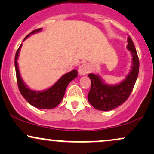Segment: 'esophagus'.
<instances>
[{"label": "esophagus", "instance_id": "34e87169", "mask_svg": "<svg viewBox=\"0 0 154 154\" xmlns=\"http://www.w3.org/2000/svg\"><path fill=\"white\" fill-rule=\"evenodd\" d=\"M90 69H91V68L88 63H83L82 65L79 66L78 72L80 75H85L90 72Z\"/></svg>", "mask_w": 154, "mask_h": 154}]
</instances>
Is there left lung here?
I'll list each match as a JSON object with an SVG mask.
<instances>
[{
	"instance_id": "8db88e82",
	"label": "left lung",
	"mask_w": 154,
	"mask_h": 154,
	"mask_svg": "<svg viewBox=\"0 0 154 154\" xmlns=\"http://www.w3.org/2000/svg\"><path fill=\"white\" fill-rule=\"evenodd\" d=\"M128 49L132 56V69L122 82L109 85L102 81L99 76L89 74L91 88L88 95L89 103L100 111H111L125 103L131 94L139 72V59L131 38L128 36Z\"/></svg>"
}]
</instances>
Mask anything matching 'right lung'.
I'll list each match as a JSON object with an SVG mask.
<instances>
[{"instance_id":"add662e5","label":"right lung","mask_w":154,"mask_h":154,"mask_svg":"<svg viewBox=\"0 0 154 154\" xmlns=\"http://www.w3.org/2000/svg\"><path fill=\"white\" fill-rule=\"evenodd\" d=\"M41 29L42 28H39V29L32 31L29 35H26L24 40L27 38L30 35L40 32ZM21 47H22V44L17 49V53H16L14 61L17 84H18V88L21 94L30 105L38 108V109H54V108L57 106L62 100L65 91H66V88L69 83L77 77V70H72L69 73L65 74L55 83L52 87L48 88V90H45L44 91H32V90L28 88L27 86L24 84L20 76V73H19L17 59H18L19 53Z\"/></svg>"}]
</instances>
